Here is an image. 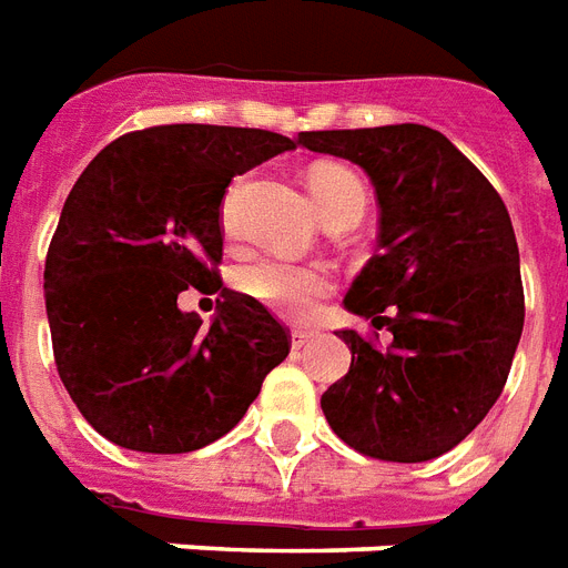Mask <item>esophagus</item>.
Returning <instances> with one entry per match:
<instances>
[{
	"label": "esophagus",
	"instance_id": "esophagus-1",
	"mask_svg": "<svg viewBox=\"0 0 568 568\" xmlns=\"http://www.w3.org/2000/svg\"><path fill=\"white\" fill-rule=\"evenodd\" d=\"M313 339V331H292V348H304Z\"/></svg>",
	"mask_w": 568,
	"mask_h": 568
}]
</instances>
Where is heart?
<instances>
[{
    "instance_id": "heart-1",
    "label": "heart",
    "mask_w": 568,
    "mask_h": 568,
    "mask_svg": "<svg viewBox=\"0 0 568 568\" xmlns=\"http://www.w3.org/2000/svg\"><path fill=\"white\" fill-rule=\"evenodd\" d=\"M306 186H310V195L316 201L322 216L367 201L361 180L352 171L337 165L313 168L306 178ZM237 199H241V183H234L222 201V222L225 225H231V220H234ZM241 285L246 295L255 297L258 304H264L273 313L288 318H306L316 313L318 301L331 292V276L318 267H301V264L264 258V262H252L243 267Z\"/></svg>"
}]
</instances>
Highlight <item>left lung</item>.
Segmentation results:
<instances>
[{"label":"left lung","mask_w":568,"mask_h":568,"mask_svg":"<svg viewBox=\"0 0 568 568\" xmlns=\"http://www.w3.org/2000/svg\"><path fill=\"white\" fill-rule=\"evenodd\" d=\"M297 146L364 168L379 201V255L343 306L390 331L339 337L352 367L322 394L355 452L422 464L452 452L503 394L524 331L515 229L497 189L443 132L418 123L301 132Z\"/></svg>","instance_id":"obj_1"}]
</instances>
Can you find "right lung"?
<instances>
[{"instance_id": "1", "label": "right lung", "mask_w": 568, "mask_h": 568, "mask_svg": "<svg viewBox=\"0 0 568 568\" xmlns=\"http://www.w3.org/2000/svg\"><path fill=\"white\" fill-rule=\"evenodd\" d=\"M295 150L264 129L174 123L116 138L65 199L44 264L53 358L111 443L183 455L216 443L288 355L255 297L220 280V207L234 174ZM221 292L210 326L180 291Z\"/></svg>"}]
</instances>
